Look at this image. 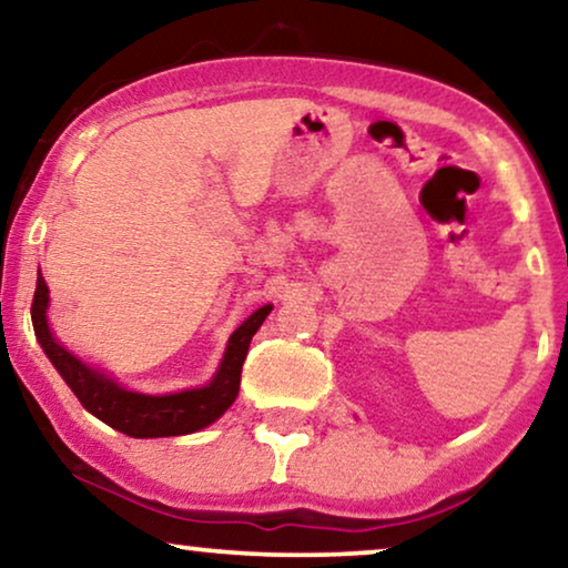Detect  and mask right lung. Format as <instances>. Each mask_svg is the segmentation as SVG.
Returning a JSON list of instances; mask_svg holds the SVG:
<instances>
[{
	"mask_svg": "<svg viewBox=\"0 0 568 568\" xmlns=\"http://www.w3.org/2000/svg\"><path fill=\"white\" fill-rule=\"evenodd\" d=\"M45 307H49V286H45L43 276H38L33 307H30L38 344L43 346L45 356L92 416L136 439L178 437V434L199 432L216 422L235 403L240 390V369H243L247 346H251L255 331L261 328V323L271 313L268 305L255 310L232 333L222 367L206 387H193V390L173 395H142L121 387L115 379L103 375L100 369H92L90 364L77 359L69 348L61 346L53 338L49 321H45Z\"/></svg>",
	"mask_w": 568,
	"mask_h": 568,
	"instance_id": "add662e5",
	"label": "right lung"
}]
</instances>
